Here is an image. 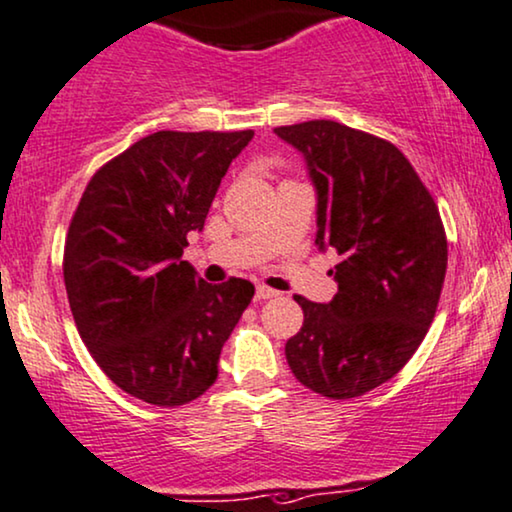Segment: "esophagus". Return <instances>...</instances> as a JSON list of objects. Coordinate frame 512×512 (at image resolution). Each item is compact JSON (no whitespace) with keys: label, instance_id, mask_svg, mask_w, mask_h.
<instances>
[{"label":"esophagus","instance_id":"1","mask_svg":"<svg viewBox=\"0 0 512 512\" xmlns=\"http://www.w3.org/2000/svg\"><path fill=\"white\" fill-rule=\"evenodd\" d=\"M278 293L276 290H271L267 286H257L255 290V302H264V300H271V297H276Z\"/></svg>","mask_w":512,"mask_h":512}]
</instances>
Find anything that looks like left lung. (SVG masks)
Wrapping results in <instances>:
<instances>
[{
	"label": "left lung",
	"instance_id": "obj_1",
	"mask_svg": "<svg viewBox=\"0 0 512 512\" xmlns=\"http://www.w3.org/2000/svg\"><path fill=\"white\" fill-rule=\"evenodd\" d=\"M274 132L307 163L316 245L342 257L331 302L295 295L304 323L286 342L288 366L323 397H361L406 366L435 319L446 274L442 219L390 141L333 120Z\"/></svg>",
	"mask_w": 512,
	"mask_h": 512
}]
</instances>
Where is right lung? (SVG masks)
I'll return each mask as SVG.
<instances>
[{
  "label": "right lung",
  "instance_id": "right-lung-1",
  "mask_svg": "<svg viewBox=\"0 0 512 512\" xmlns=\"http://www.w3.org/2000/svg\"><path fill=\"white\" fill-rule=\"evenodd\" d=\"M245 132H155L106 163L70 222L63 278L80 338L120 390L181 406L217 380L255 286H212L181 260Z\"/></svg>",
  "mask_w": 512,
  "mask_h": 512
}]
</instances>
